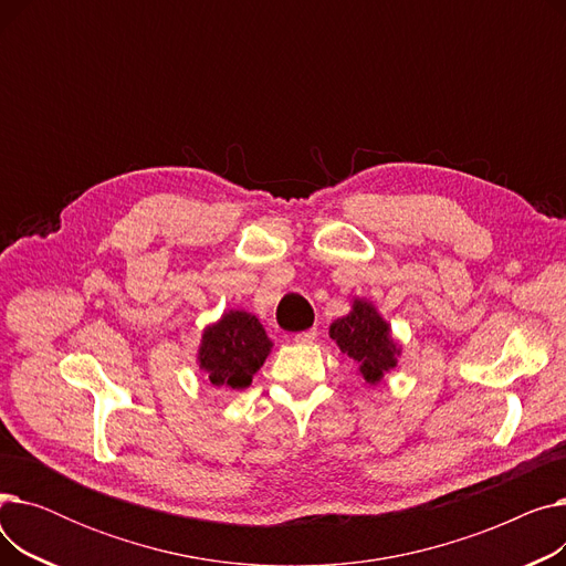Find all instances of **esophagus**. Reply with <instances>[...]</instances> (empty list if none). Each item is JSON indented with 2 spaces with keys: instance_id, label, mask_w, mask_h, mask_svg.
Instances as JSON below:
<instances>
[{
  "instance_id": "34e87169",
  "label": "esophagus",
  "mask_w": 566,
  "mask_h": 566,
  "mask_svg": "<svg viewBox=\"0 0 566 566\" xmlns=\"http://www.w3.org/2000/svg\"><path fill=\"white\" fill-rule=\"evenodd\" d=\"M316 337H318V331H316V328H310V331H303V333H298V335H293V342H295V344H312Z\"/></svg>"
}]
</instances>
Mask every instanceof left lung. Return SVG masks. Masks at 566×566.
<instances>
[{"label":"left lung","mask_w":566,"mask_h":566,"mask_svg":"<svg viewBox=\"0 0 566 566\" xmlns=\"http://www.w3.org/2000/svg\"><path fill=\"white\" fill-rule=\"evenodd\" d=\"M331 337L358 365L369 385H378L385 374L397 367L401 350L390 335V323L367 301H353V310L331 325Z\"/></svg>","instance_id":"1"}]
</instances>
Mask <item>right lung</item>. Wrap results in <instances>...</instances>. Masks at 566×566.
I'll return each instance as SVG.
<instances>
[{"instance_id": "right-lung-1", "label": "right lung", "mask_w": 566, "mask_h": 566, "mask_svg": "<svg viewBox=\"0 0 566 566\" xmlns=\"http://www.w3.org/2000/svg\"><path fill=\"white\" fill-rule=\"evenodd\" d=\"M271 348L273 342L256 316L229 310L203 331L197 360L216 388L245 390Z\"/></svg>"}]
</instances>
